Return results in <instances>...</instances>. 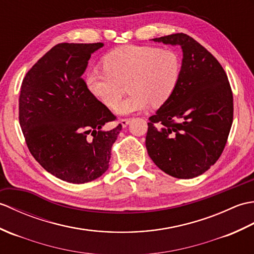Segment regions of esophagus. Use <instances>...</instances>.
Instances as JSON below:
<instances>
[{"label":"esophagus","instance_id":"obj_1","mask_svg":"<svg viewBox=\"0 0 254 254\" xmlns=\"http://www.w3.org/2000/svg\"><path fill=\"white\" fill-rule=\"evenodd\" d=\"M130 122H131V118H122V120H121V124H122L123 127H127L128 124Z\"/></svg>","mask_w":254,"mask_h":254}]
</instances>
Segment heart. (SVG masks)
<instances>
[{
	"instance_id": "b5f03b06",
	"label": "heart",
	"mask_w": 254,
	"mask_h": 254,
	"mask_svg": "<svg viewBox=\"0 0 254 254\" xmlns=\"http://www.w3.org/2000/svg\"><path fill=\"white\" fill-rule=\"evenodd\" d=\"M103 70L88 71L84 84L95 99L108 108L118 103L127 84L131 93L115 107V112L128 115L143 111L150 104L160 108L168 102L180 77V58L172 49L127 44L106 54Z\"/></svg>"
}]
</instances>
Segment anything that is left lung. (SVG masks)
<instances>
[{
    "mask_svg": "<svg viewBox=\"0 0 254 254\" xmlns=\"http://www.w3.org/2000/svg\"><path fill=\"white\" fill-rule=\"evenodd\" d=\"M183 49L180 77L173 97L149 117L145 146L155 165L180 179L205 173L226 145L234 99L219 62L186 33L155 38Z\"/></svg>",
    "mask_w": 254,
    "mask_h": 254,
    "instance_id": "1",
    "label": "left lung"
}]
</instances>
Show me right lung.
Returning a JSON list of instances; mask_svg holds the SVG:
<instances>
[{
	"instance_id": "add662e5",
	"label": "right lung",
	"mask_w": 254,
	"mask_h": 254,
	"mask_svg": "<svg viewBox=\"0 0 254 254\" xmlns=\"http://www.w3.org/2000/svg\"><path fill=\"white\" fill-rule=\"evenodd\" d=\"M103 43H60L28 70L20 87L19 124L30 153L64 182L84 184L108 171L122 124L90 93L82 74Z\"/></svg>"
}]
</instances>
